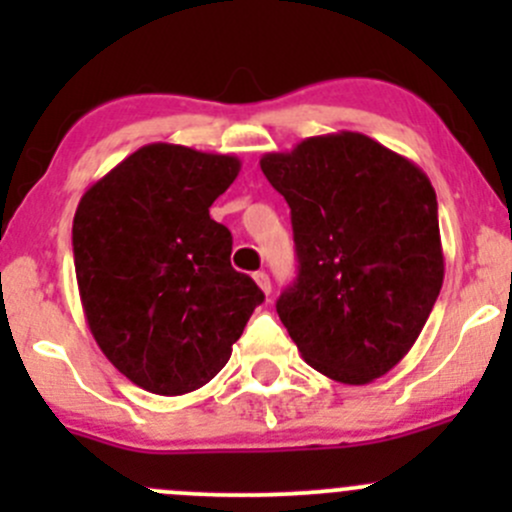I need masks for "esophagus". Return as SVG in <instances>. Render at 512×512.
Masks as SVG:
<instances>
[{"label":"esophagus","instance_id":"1","mask_svg":"<svg viewBox=\"0 0 512 512\" xmlns=\"http://www.w3.org/2000/svg\"><path fill=\"white\" fill-rule=\"evenodd\" d=\"M255 282L260 285V289L265 294L272 292V282H270V277H267V272H255Z\"/></svg>","mask_w":512,"mask_h":512}]
</instances>
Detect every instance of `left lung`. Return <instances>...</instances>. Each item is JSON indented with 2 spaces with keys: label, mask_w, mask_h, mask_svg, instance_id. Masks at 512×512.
<instances>
[{
  "label": "left lung",
  "mask_w": 512,
  "mask_h": 512,
  "mask_svg": "<svg viewBox=\"0 0 512 512\" xmlns=\"http://www.w3.org/2000/svg\"><path fill=\"white\" fill-rule=\"evenodd\" d=\"M260 168L292 213L297 280L277 314L312 369L361 386L394 369L443 285L436 190L364 133H327Z\"/></svg>",
  "instance_id": "1"
}]
</instances>
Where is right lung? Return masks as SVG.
Returning a JSON list of instances; mask_svg holds the SVG:
<instances>
[{
  "label": "right lung",
  "instance_id": "add662e5",
  "mask_svg": "<svg viewBox=\"0 0 512 512\" xmlns=\"http://www.w3.org/2000/svg\"><path fill=\"white\" fill-rule=\"evenodd\" d=\"M240 160L148 143L96 180L74 215V265L91 334L126 379L160 396L208 384L265 294L232 270L210 205Z\"/></svg>",
  "mask_w": 512,
  "mask_h": 512
}]
</instances>
